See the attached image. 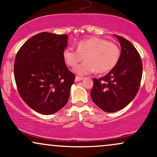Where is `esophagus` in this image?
<instances>
[{"label":"esophagus","instance_id":"34e87169","mask_svg":"<svg viewBox=\"0 0 157 157\" xmlns=\"http://www.w3.org/2000/svg\"><path fill=\"white\" fill-rule=\"evenodd\" d=\"M82 79H83V77H80V76H76V77H75V81H76V82H78V81L82 80Z\"/></svg>","mask_w":157,"mask_h":157}]
</instances>
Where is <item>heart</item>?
<instances>
[{"mask_svg": "<svg viewBox=\"0 0 157 157\" xmlns=\"http://www.w3.org/2000/svg\"><path fill=\"white\" fill-rule=\"evenodd\" d=\"M63 57L68 66L75 67L83 58L85 62L77 66L75 71L80 75L96 71L98 74L107 73L117 64L120 57L118 45L111 41L90 37L77 44V50L68 47L63 52Z\"/></svg>", "mask_w": 157, "mask_h": 157, "instance_id": "heart-1", "label": "heart"}]
</instances>
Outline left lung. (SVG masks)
Returning <instances> with one entry per match:
<instances>
[{
  "mask_svg": "<svg viewBox=\"0 0 157 157\" xmlns=\"http://www.w3.org/2000/svg\"><path fill=\"white\" fill-rule=\"evenodd\" d=\"M121 46L117 64L101 78H94L93 102L105 112H115L128 105L137 94L142 75L140 54L130 41L114 35Z\"/></svg>",
  "mask_w": 157,
  "mask_h": 157,
  "instance_id": "8db88e82",
  "label": "left lung"
}]
</instances>
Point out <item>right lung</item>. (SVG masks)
Returning a JSON list of instances; mask_svg holds the SVG:
<instances>
[{
    "label": "right lung",
    "mask_w": 157,
    "mask_h": 157,
    "mask_svg": "<svg viewBox=\"0 0 157 157\" xmlns=\"http://www.w3.org/2000/svg\"><path fill=\"white\" fill-rule=\"evenodd\" d=\"M67 39L66 35L41 32L26 41L16 55L14 75L20 96L42 114L64 107L75 82V75L63 57Z\"/></svg>",
    "instance_id": "1"
}]
</instances>
